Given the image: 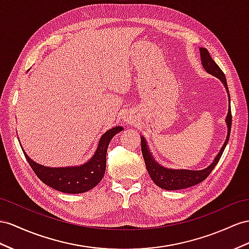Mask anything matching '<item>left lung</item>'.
<instances>
[{"instance_id": "left-lung-1", "label": "left lung", "mask_w": 249, "mask_h": 249, "mask_svg": "<svg viewBox=\"0 0 249 249\" xmlns=\"http://www.w3.org/2000/svg\"><path fill=\"white\" fill-rule=\"evenodd\" d=\"M200 55H201V62L204 69L209 74H213L215 78H218L222 84L224 85L227 94H228V112L226 116V125H227V137L224 144L221 147L219 154L215 156L212 164L208 165L206 168H203L200 170H189V169H174V168H166L159 164L154 157H152L151 152L149 150L148 144L146 142L144 137H141V149L142 155L145 161L146 168H147L148 174L151 178V180L156 183V185L161 187L162 189L166 190H178V189H184L187 187H191L196 184L201 183L210 175L213 169L218 164L219 160L221 159L223 151H224L226 145L228 143L229 136H231V97H229L228 86L224 72L222 71L221 68L216 65V63L212 59L208 50L206 48H200Z\"/></svg>"}]
</instances>
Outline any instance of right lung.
<instances>
[{
  "mask_svg": "<svg viewBox=\"0 0 249 249\" xmlns=\"http://www.w3.org/2000/svg\"><path fill=\"white\" fill-rule=\"evenodd\" d=\"M123 130L122 126L108 129L99 140L98 147L87 162L76 166L47 167L33 161L23 150L37 178L46 185L61 193L82 194L92 189L102 181L106 169V154L111 139ZM23 148V147H22Z\"/></svg>",
  "mask_w": 249,
  "mask_h": 249,
  "instance_id": "1",
  "label": "right lung"
}]
</instances>
